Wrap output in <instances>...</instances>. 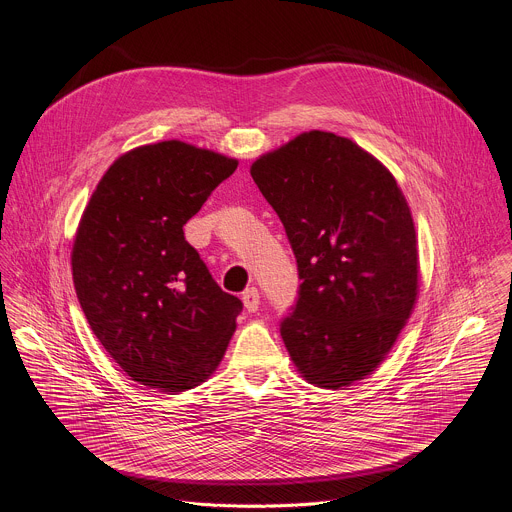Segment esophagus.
<instances>
[{"instance_id":"1","label":"esophagus","mask_w":512,"mask_h":512,"mask_svg":"<svg viewBox=\"0 0 512 512\" xmlns=\"http://www.w3.org/2000/svg\"><path fill=\"white\" fill-rule=\"evenodd\" d=\"M259 289L257 287H247L245 291H243V304H245V308L249 310V312H257V308H259Z\"/></svg>"}]
</instances>
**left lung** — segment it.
Instances as JSON below:
<instances>
[{"mask_svg": "<svg viewBox=\"0 0 512 512\" xmlns=\"http://www.w3.org/2000/svg\"><path fill=\"white\" fill-rule=\"evenodd\" d=\"M251 176L277 212L302 279L281 338L322 389L373 375L419 291L417 235L393 174L348 137L306 131L259 156Z\"/></svg>", "mask_w": 512, "mask_h": 512, "instance_id": "8db88e82", "label": "left lung"}]
</instances>
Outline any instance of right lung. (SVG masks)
I'll list each match as a JSON object with an SVG mask.
<instances>
[{"instance_id": "right-lung-1", "label": "right lung", "mask_w": 512, "mask_h": 512, "mask_svg": "<svg viewBox=\"0 0 512 512\" xmlns=\"http://www.w3.org/2000/svg\"><path fill=\"white\" fill-rule=\"evenodd\" d=\"M235 158L170 139L119 156L72 243L77 298L93 334L131 381L162 393L204 383L243 310L212 279L184 225Z\"/></svg>"}]
</instances>
